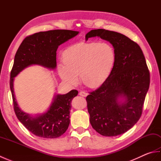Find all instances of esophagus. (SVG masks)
<instances>
[{
    "label": "esophagus",
    "instance_id": "obj_1",
    "mask_svg": "<svg viewBox=\"0 0 161 161\" xmlns=\"http://www.w3.org/2000/svg\"><path fill=\"white\" fill-rule=\"evenodd\" d=\"M79 95H80V96H82V97H86L88 94L85 91H80V93H79Z\"/></svg>",
    "mask_w": 161,
    "mask_h": 161
}]
</instances>
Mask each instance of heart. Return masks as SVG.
I'll return each instance as SVG.
<instances>
[{"label":"heart","instance_id":"heart-1","mask_svg":"<svg viewBox=\"0 0 161 161\" xmlns=\"http://www.w3.org/2000/svg\"><path fill=\"white\" fill-rule=\"evenodd\" d=\"M63 65L58 68L60 77L68 84H77V76L85 86L94 88L105 82L115 61V53L108 43L81 42L65 49Z\"/></svg>","mask_w":161,"mask_h":161}]
</instances>
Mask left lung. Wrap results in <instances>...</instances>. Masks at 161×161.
I'll list each match as a JSON object with an SVG mask.
<instances>
[{"mask_svg":"<svg viewBox=\"0 0 161 161\" xmlns=\"http://www.w3.org/2000/svg\"><path fill=\"white\" fill-rule=\"evenodd\" d=\"M99 36L114 47L115 61L105 82L86 98L90 122L104 136H116L131 129L142 114L150 74L142 51L137 43L120 33L104 29L93 30L86 39ZM120 97L126 100L120 105Z\"/></svg>","mask_w":161,"mask_h":161,"instance_id":"obj_1","label":"left lung"}]
</instances>
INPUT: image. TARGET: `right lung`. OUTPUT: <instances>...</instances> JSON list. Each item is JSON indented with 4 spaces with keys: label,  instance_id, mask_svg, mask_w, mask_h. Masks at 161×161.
<instances>
[{
    "label": "right lung",
    "instance_id": "obj_1",
    "mask_svg": "<svg viewBox=\"0 0 161 161\" xmlns=\"http://www.w3.org/2000/svg\"><path fill=\"white\" fill-rule=\"evenodd\" d=\"M78 33L77 31L68 30H53L35 33L26 36L16 51L9 80L14 110L17 118L25 127L39 137L56 138L66 131L70 124L71 101L77 96L78 91L72 90L65 95H57L47 113L33 118L20 110L16 103L14 94V77L32 64L42 65L49 68H55L58 47Z\"/></svg>",
    "mask_w": 161,
    "mask_h": 161
}]
</instances>
